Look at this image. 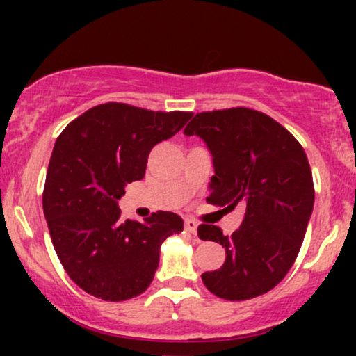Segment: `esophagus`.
Returning <instances> with one entry per match:
<instances>
[{"label":"esophagus","instance_id":"obj_1","mask_svg":"<svg viewBox=\"0 0 356 356\" xmlns=\"http://www.w3.org/2000/svg\"><path fill=\"white\" fill-rule=\"evenodd\" d=\"M184 226H186V231L191 232V234H195V232H197V222H195V220L186 219Z\"/></svg>","mask_w":356,"mask_h":356}]
</instances>
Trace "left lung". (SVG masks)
Masks as SVG:
<instances>
[{"mask_svg":"<svg viewBox=\"0 0 356 356\" xmlns=\"http://www.w3.org/2000/svg\"><path fill=\"white\" fill-rule=\"evenodd\" d=\"M184 134L201 137L212 154L206 201L246 209L231 236L199 226V238L226 249L224 264L204 273V284L229 301L264 295L291 269L312 218L314 187L303 147L275 118L246 107L197 113Z\"/></svg>","mask_w":356,"mask_h":356,"instance_id":"obj_1","label":"left lung"}]
</instances>
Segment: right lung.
Returning a JSON list of instances; mask_svg holds the SVG:
<instances>
[{
    "instance_id": "right-lung-1",
    "label": "right lung",
    "mask_w": 356,
    "mask_h": 356,
    "mask_svg": "<svg viewBox=\"0 0 356 356\" xmlns=\"http://www.w3.org/2000/svg\"><path fill=\"white\" fill-rule=\"evenodd\" d=\"M191 112H154L108 102L70 122L53 147L43 212L60 263L76 286L105 301L136 298L152 283L161 244L184 229L174 212L120 219L125 186L140 181L159 142Z\"/></svg>"
}]
</instances>
